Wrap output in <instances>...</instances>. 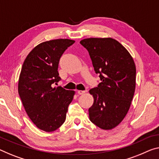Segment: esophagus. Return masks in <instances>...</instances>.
I'll return each instance as SVG.
<instances>
[{
  "instance_id": "1",
  "label": "esophagus",
  "mask_w": 159,
  "mask_h": 159,
  "mask_svg": "<svg viewBox=\"0 0 159 159\" xmlns=\"http://www.w3.org/2000/svg\"><path fill=\"white\" fill-rule=\"evenodd\" d=\"M85 92H85V91H83V90H78V91H77V93L79 94H80V95H81V94H84Z\"/></svg>"
}]
</instances>
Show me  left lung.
Wrapping results in <instances>:
<instances>
[{"label": "left lung", "instance_id": "left-lung-1", "mask_svg": "<svg viewBox=\"0 0 159 159\" xmlns=\"http://www.w3.org/2000/svg\"><path fill=\"white\" fill-rule=\"evenodd\" d=\"M87 49L101 82L89 90L94 103L89 119L104 130L115 128L130 108L136 88V65L129 51L111 38H90L80 41Z\"/></svg>", "mask_w": 159, "mask_h": 159}]
</instances>
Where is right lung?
<instances>
[{
  "label": "right lung",
  "instance_id": "1",
  "mask_svg": "<svg viewBox=\"0 0 159 159\" xmlns=\"http://www.w3.org/2000/svg\"><path fill=\"white\" fill-rule=\"evenodd\" d=\"M75 42L56 39L41 43L27 56L18 80V94L27 114L38 129L55 131L64 123L75 92L52 84L60 80V58Z\"/></svg>",
  "mask_w": 159,
  "mask_h": 159
}]
</instances>
